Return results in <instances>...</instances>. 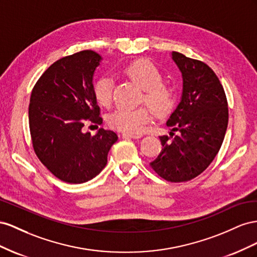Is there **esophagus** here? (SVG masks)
<instances>
[{
  "instance_id": "esophagus-1",
  "label": "esophagus",
  "mask_w": 257,
  "mask_h": 257,
  "mask_svg": "<svg viewBox=\"0 0 257 257\" xmlns=\"http://www.w3.org/2000/svg\"><path fill=\"white\" fill-rule=\"evenodd\" d=\"M121 137H122V138H130V139H139V138H141V136H140V135L128 134V133H123V134L121 135Z\"/></svg>"
}]
</instances>
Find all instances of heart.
I'll use <instances>...</instances> for the list:
<instances>
[{
  "label": "heart",
  "mask_w": 257,
  "mask_h": 257,
  "mask_svg": "<svg viewBox=\"0 0 257 257\" xmlns=\"http://www.w3.org/2000/svg\"><path fill=\"white\" fill-rule=\"evenodd\" d=\"M127 76L145 91L143 101L157 115H165L173 107L175 92L172 86L163 82L160 71L146 60H137L124 69ZM113 78L102 76L93 85V96L102 106L111 104L113 99ZM151 109V110H152ZM149 107L123 108L119 107L108 116L109 126L128 134H139L153 118Z\"/></svg>",
  "instance_id": "1"
}]
</instances>
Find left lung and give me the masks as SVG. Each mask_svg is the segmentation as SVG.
<instances>
[{"mask_svg":"<svg viewBox=\"0 0 257 257\" xmlns=\"http://www.w3.org/2000/svg\"><path fill=\"white\" fill-rule=\"evenodd\" d=\"M172 59L182 73V99L167 121L172 133L159 137L163 149L150 166L160 178L179 183L198 177L217 155L228 124V104L208 64L178 51H172Z\"/></svg>","mask_w":257,"mask_h":257,"instance_id":"left-lung-1","label":"left lung"}]
</instances>
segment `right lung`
<instances>
[{
	"mask_svg": "<svg viewBox=\"0 0 257 257\" xmlns=\"http://www.w3.org/2000/svg\"><path fill=\"white\" fill-rule=\"evenodd\" d=\"M101 59L92 50L63 57L43 73L31 92L29 126L33 150L56 178L72 184L98 175L118 139L103 128L94 136L84 133L87 121L102 123L92 85Z\"/></svg>",
	"mask_w": 257,
	"mask_h": 257,
	"instance_id": "obj_1",
	"label": "right lung"
}]
</instances>
